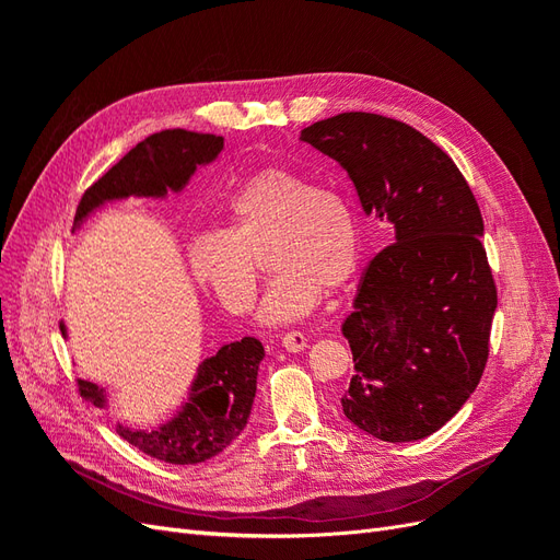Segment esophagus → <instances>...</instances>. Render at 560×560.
I'll return each instance as SVG.
<instances>
[{"label":"esophagus","mask_w":560,"mask_h":560,"mask_svg":"<svg viewBox=\"0 0 560 560\" xmlns=\"http://www.w3.org/2000/svg\"><path fill=\"white\" fill-rule=\"evenodd\" d=\"M282 348L290 350V352H299L306 348V336H303L301 331H287L282 336Z\"/></svg>","instance_id":"34e87169"}]
</instances>
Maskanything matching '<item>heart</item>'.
Returning a JSON list of instances; mask_svg holds the SVG:
<instances>
[{"instance_id":"heart-1","label":"heart","mask_w":560,"mask_h":560,"mask_svg":"<svg viewBox=\"0 0 560 560\" xmlns=\"http://www.w3.org/2000/svg\"><path fill=\"white\" fill-rule=\"evenodd\" d=\"M266 243V264L276 270L259 311L268 325L308 315L325 290H341L360 264L358 219L348 200L287 167L252 175L226 202V229L200 233L189 264L226 311L245 315L259 287L254 254Z\"/></svg>"}]
</instances>
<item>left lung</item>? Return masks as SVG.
I'll list each match as a JSON object with an SVG mask.
<instances>
[{"mask_svg": "<svg viewBox=\"0 0 560 560\" xmlns=\"http://www.w3.org/2000/svg\"><path fill=\"white\" fill-rule=\"evenodd\" d=\"M301 140L343 167L364 214L395 226L341 327L354 362L343 413L381 442L425 439L460 411L488 362L498 290L477 198L444 149L395 118L346 112Z\"/></svg>", "mask_w": 560, "mask_h": 560, "instance_id": "obj_1", "label": "left lung"}]
</instances>
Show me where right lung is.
<instances>
[{"instance_id":"right-lung-1","label":"right lung","mask_w":560,"mask_h":560,"mask_svg":"<svg viewBox=\"0 0 560 560\" xmlns=\"http://www.w3.org/2000/svg\"><path fill=\"white\" fill-rule=\"evenodd\" d=\"M224 149V138L191 130H161L149 135L81 196L74 229L107 200L144 196L165 198L182 191L198 165L212 163ZM62 336L67 334L60 325ZM264 346L257 338L224 343L212 358L202 360L191 395L173 420L156 430H130L116 425L128 444L171 465H198L229 448L245 430L257 395V371ZM79 395L97 409L107 404L105 389L79 381Z\"/></svg>"}]
</instances>
